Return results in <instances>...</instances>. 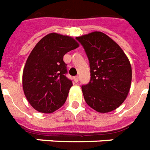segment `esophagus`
<instances>
[{
  "mask_svg": "<svg viewBox=\"0 0 150 150\" xmlns=\"http://www.w3.org/2000/svg\"><path fill=\"white\" fill-rule=\"evenodd\" d=\"M74 81L75 83H77L79 81V76H76L74 77Z\"/></svg>",
  "mask_w": 150,
  "mask_h": 150,
  "instance_id": "obj_1",
  "label": "esophagus"
}]
</instances>
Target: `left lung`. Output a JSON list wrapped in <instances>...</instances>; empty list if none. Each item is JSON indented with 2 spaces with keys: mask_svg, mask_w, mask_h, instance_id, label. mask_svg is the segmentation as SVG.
Here are the masks:
<instances>
[{
  "mask_svg": "<svg viewBox=\"0 0 150 150\" xmlns=\"http://www.w3.org/2000/svg\"><path fill=\"white\" fill-rule=\"evenodd\" d=\"M90 63L91 80L82 85L87 105L100 113L120 106L129 94L132 67L123 50L107 35L94 32L76 37Z\"/></svg>",
  "mask_w": 150,
  "mask_h": 150,
  "instance_id": "obj_1",
  "label": "left lung"
}]
</instances>
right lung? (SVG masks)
I'll use <instances>...</instances> for the list:
<instances>
[{
    "instance_id": "obj_1",
    "label": "right lung",
    "mask_w": 150,
    "mask_h": 150,
    "mask_svg": "<svg viewBox=\"0 0 150 150\" xmlns=\"http://www.w3.org/2000/svg\"><path fill=\"white\" fill-rule=\"evenodd\" d=\"M79 46L71 37L50 33L37 43L23 70L25 95L36 111L52 113L63 106L73 85L63 56Z\"/></svg>"
}]
</instances>
